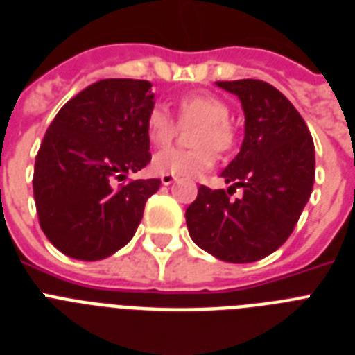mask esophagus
<instances>
[{
  "mask_svg": "<svg viewBox=\"0 0 355 355\" xmlns=\"http://www.w3.org/2000/svg\"><path fill=\"white\" fill-rule=\"evenodd\" d=\"M175 180H177V178L173 177V175H162V177H160V182H162L164 186H169V184H173Z\"/></svg>",
  "mask_w": 355,
  "mask_h": 355,
  "instance_id": "1",
  "label": "esophagus"
}]
</instances>
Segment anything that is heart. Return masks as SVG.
Returning a JSON list of instances; mask_svg holds the SVG:
<instances>
[{
    "label": "heart",
    "mask_w": 355,
    "mask_h": 355,
    "mask_svg": "<svg viewBox=\"0 0 355 355\" xmlns=\"http://www.w3.org/2000/svg\"><path fill=\"white\" fill-rule=\"evenodd\" d=\"M231 110L216 95L205 92H189L178 99V123L166 106L153 104L146 115V135L157 148H164L177 137L182 126H198L193 130L195 148H169L153 157V169L159 175L196 177L213 168L216 150L225 153L234 146V130L229 122Z\"/></svg>",
    "instance_id": "b5f03b06"
}]
</instances>
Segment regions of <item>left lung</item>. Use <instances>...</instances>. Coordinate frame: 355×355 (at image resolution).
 <instances>
[{
  "instance_id": "1",
  "label": "left lung",
  "mask_w": 355,
  "mask_h": 355,
  "mask_svg": "<svg viewBox=\"0 0 355 355\" xmlns=\"http://www.w3.org/2000/svg\"><path fill=\"white\" fill-rule=\"evenodd\" d=\"M216 85L242 101L245 139L222 171L233 186L227 191L198 187L186 223L200 249L218 260L251 263L293 234L314 186V142L293 103L269 83L240 79ZM236 187L244 193L233 201Z\"/></svg>"
}]
</instances>
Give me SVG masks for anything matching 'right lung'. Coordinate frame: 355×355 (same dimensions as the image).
Listing matches in <instances>:
<instances>
[{"label":"right lung","instance_id":"add662e5","mask_svg":"<svg viewBox=\"0 0 355 355\" xmlns=\"http://www.w3.org/2000/svg\"><path fill=\"white\" fill-rule=\"evenodd\" d=\"M151 83L103 79L71 97L35 155L34 200L43 233L62 254L103 260L126 245L160 178L122 182L151 160Z\"/></svg>","mask_w":355,"mask_h":355}]
</instances>
